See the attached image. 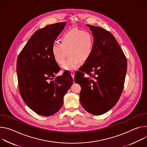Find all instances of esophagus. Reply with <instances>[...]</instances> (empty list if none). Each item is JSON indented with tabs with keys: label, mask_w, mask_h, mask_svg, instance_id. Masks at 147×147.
<instances>
[{
	"label": "esophagus",
	"mask_w": 147,
	"mask_h": 147,
	"mask_svg": "<svg viewBox=\"0 0 147 147\" xmlns=\"http://www.w3.org/2000/svg\"><path fill=\"white\" fill-rule=\"evenodd\" d=\"M71 74L72 77L73 78H74V77H75V72H74V71H72L71 72Z\"/></svg>",
	"instance_id": "34e87169"
}]
</instances>
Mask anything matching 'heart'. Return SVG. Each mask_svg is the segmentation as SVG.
I'll return each instance as SVG.
<instances>
[{
	"mask_svg": "<svg viewBox=\"0 0 147 147\" xmlns=\"http://www.w3.org/2000/svg\"><path fill=\"white\" fill-rule=\"evenodd\" d=\"M60 40L61 43L53 44L51 51L54 59L59 64L63 63L67 53L69 55L62 66L64 70L76 69L80 62H85L92 54L94 39L88 31L74 28L64 32Z\"/></svg>",
	"mask_w": 147,
	"mask_h": 147,
	"instance_id": "obj_1",
	"label": "heart"
}]
</instances>
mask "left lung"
<instances>
[{
  "label": "left lung",
  "instance_id": "8db88e82",
  "mask_svg": "<svg viewBox=\"0 0 147 147\" xmlns=\"http://www.w3.org/2000/svg\"><path fill=\"white\" fill-rule=\"evenodd\" d=\"M94 37L90 58L75 74V82L81 88L80 102L92 115L107 112L119 101L127 72V59L113 34L105 29L87 24ZM84 72L90 78L84 76Z\"/></svg>",
  "mask_w": 147,
  "mask_h": 147
}]
</instances>
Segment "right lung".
<instances>
[{
  "instance_id": "right-lung-1",
  "label": "right lung",
  "mask_w": 147,
  "mask_h": 147,
  "mask_svg": "<svg viewBox=\"0 0 147 147\" xmlns=\"http://www.w3.org/2000/svg\"><path fill=\"white\" fill-rule=\"evenodd\" d=\"M65 22L48 25L31 36L19 55L17 74L19 92L27 106L41 116L54 115L72 85L69 72L54 78L60 68L51 48L65 26Z\"/></svg>"
}]
</instances>
